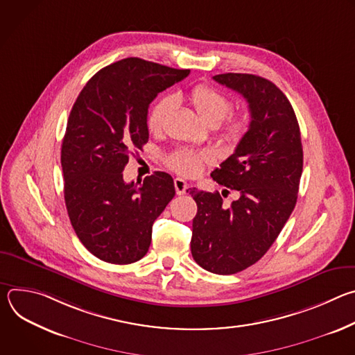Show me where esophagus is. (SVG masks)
Listing matches in <instances>:
<instances>
[{"instance_id":"1","label":"esophagus","mask_w":355,"mask_h":355,"mask_svg":"<svg viewBox=\"0 0 355 355\" xmlns=\"http://www.w3.org/2000/svg\"><path fill=\"white\" fill-rule=\"evenodd\" d=\"M174 187H175L177 195H184L187 192V189H188V184L182 178H175L174 180Z\"/></svg>"}]
</instances>
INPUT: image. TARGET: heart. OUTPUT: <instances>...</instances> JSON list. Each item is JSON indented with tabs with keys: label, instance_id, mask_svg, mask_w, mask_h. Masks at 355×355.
<instances>
[{
	"label": "heart",
	"instance_id": "obj_1",
	"mask_svg": "<svg viewBox=\"0 0 355 355\" xmlns=\"http://www.w3.org/2000/svg\"><path fill=\"white\" fill-rule=\"evenodd\" d=\"M189 99L198 115L208 125L216 126L232 111V99L225 92L212 85L200 84L193 87L189 92ZM174 105L175 98L173 95H166L157 101L147 116V126L151 132L162 130ZM248 125V114L240 112L226 121L222 133L227 140L236 141L244 136ZM211 159L212 157L209 153H192V151L188 150H177L167 159V163L180 174L195 175L202 170L205 163L211 162Z\"/></svg>",
	"mask_w": 355,
	"mask_h": 355
}]
</instances>
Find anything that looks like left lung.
I'll list each match as a JSON object with an SVG mask.
<instances>
[{
    "mask_svg": "<svg viewBox=\"0 0 355 355\" xmlns=\"http://www.w3.org/2000/svg\"><path fill=\"white\" fill-rule=\"evenodd\" d=\"M241 94L251 122L234 153L211 177L239 198L223 205L219 192L191 191L198 205L191 252L209 272L230 275L257 263L272 245L296 199L303 168L300 130L285 94L254 74L214 77Z\"/></svg>",
    "mask_w": 355,
    "mask_h": 355,
    "instance_id": "obj_1",
    "label": "left lung"
}]
</instances>
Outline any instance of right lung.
<instances>
[{
	"label": "right lung",
	"instance_id": "right-lung-1",
	"mask_svg": "<svg viewBox=\"0 0 355 355\" xmlns=\"http://www.w3.org/2000/svg\"><path fill=\"white\" fill-rule=\"evenodd\" d=\"M188 74L128 58L94 74L76 99L62 144L64 200L77 237L99 260L143 259L151 226L175 195L166 173L126 184L122 171L132 150L148 140L151 101Z\"/></svg>",
	"mask_w": 355,
	"mask_h": 355
}]
</instances>
